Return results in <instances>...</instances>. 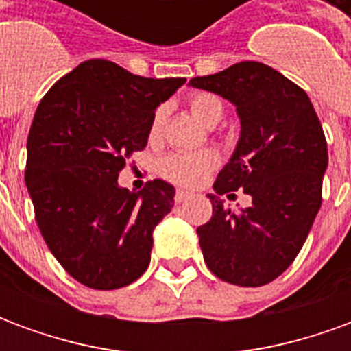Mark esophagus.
Returning a JSON list of instances; mask_svg holds the SVG:
<instances>
[{"label":"esophagus","mask_w":351,"mask_h":351,"mask_svg":"<svg viewBox=\"0 0 351 351\" xmlns=\"http://www.w3.org/2000/svg\"><path fill=\"white\" fill-rule=\"evenodd\" d=\"M190 197H191L190 191L178 190V191H176V195H175V201H176V203H182V201H186V199H190Z\"/></svg>","instance_id":"obj_1"}]
</instances>
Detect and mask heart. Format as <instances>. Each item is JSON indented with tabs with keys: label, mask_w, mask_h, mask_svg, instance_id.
Returning <instances> with one entry per match:
<instances>
[{
	"label": "heart",
	"mask_w": 351,
	"mask_h": 351,
	"mask_svg": "<svg viewBox=\"0 0 351 351\" xmlns=\"http://www.w3.org/2000/svg\"><path fill=\"white\" fill-rule=\"evenodd\" d=\"M190 110L201 122L213 128L223 116V103L214 93L199 92L190 97ZM167 108L158 107L150 120V138H158L163 130ZM218 165V154L214 150L201 152H175L160 161V173L167 180L180 186H195Z\"/></svg>",
	"instance_id": "heart-1"
}]
</instances>
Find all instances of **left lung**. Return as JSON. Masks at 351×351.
Masks as SVG:
<instances>
[{"label":"left lung","instance_id":"1","mask_svg":"<svg viewBox=\"0 0 351 351\" xmlns=\"http://www.w3.org/2000/svg\"><path fill=\"white\" fill-rule=\"evenodd\" d=\"M190 86L237 107L241 135L214 182L213 218L197 228L208 269L223 282L258 287L293 263L322 206L327 143L306 92L259 62H241ZM243 189L252 205L239 213L219 195Z\"/></svg>","mask_w":351,"mask_h":351}]
</instances>
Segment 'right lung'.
<instances>
[{"instance_id": "add662e5", "label": "right lung", "mask_w": 351, "mask_h": 351, "mask_svg": "<svg viewBox=\"0 0 351 351\" xmlns=\"http://www.w3.org/2000/svg\"><path fill=\"white\" fill-rule=\"evenodd\" d=\"M186 79H146L107 60H88L43 97L27 135L26 186L52 256L93 289H118L148 269L154 228L175 205V188L150 180L118 186L150 120Z\"/></svg>"}]
</instances>
